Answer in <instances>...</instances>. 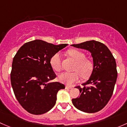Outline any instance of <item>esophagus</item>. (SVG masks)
Here are the masks:
<instances>
[{
    "label": "esophagus",
    "instance_id": "esophagus-1",
    "mask_svg": "<svg viewBox=\"0 0 127 127\" xmlns=\"http://www.w3.org/2000/svg\"><path fill=\"white\" fill-rule=\"evenodd\" d=\"M65 87H66V89H71L73 88L72 86H68V85H66V86H65Z\"/></svg>",
    "mask_w": 127,
    "mask_h": 127
}]
</instances>
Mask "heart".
Masks as SVG:
<instances>
[{
	"label": "heart",
	"instance_id": "obj_1",
	"mask_svg": "<svg viewBox=\"0 0 127 127\" xmlns=\"http://www.w3.org/2000/svg\"><path fill=\"white\" fill-rule=\"evenodd\" d=\"M68 54L76 61L73 72H64L59 76V80L61 83L71 84L78 81L81 76L83 79H87L92 74L94 70V63L91 59L86 57L83 52L75 49L68 51ZM50 65L52 68L56 71H60L62 68L61 56L59 53H55L51 57Z\"/></svg>",
	"mask_w": 127,
	"mask_h": 127
}]
</instances>
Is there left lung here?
Instances as JSON below:
<instances>
[{
  "label": "left lung",
  "instance_id": "1",
  "mask_svg": "<svg viewBox=\"0 0 127 127\" xmlns=\"http://www.w3.org/2000/svg\"><path fill=\"white\" fill-rule=\"evenodd\" d=\"M71 46L91 53L94 70L89 79L83 86L75 87L80 95L72 99L73 105L85 112L94 113L101 110L111 98L117 78L116 62L108 47L91 40Z\"/></svg>",
  "mask_w": 127,
  "mask_h": 127
}]
</instances>
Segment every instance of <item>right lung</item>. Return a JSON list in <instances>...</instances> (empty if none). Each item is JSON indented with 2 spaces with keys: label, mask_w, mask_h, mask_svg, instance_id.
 Listing matches in <instances>:
<instances>
[{
  "label": "right lung",
  "mask_w": 127,
  "mask_h": 127,
  "mask_svg": "<svg viewBox=\"0 0 127 127\" xmlns=\"http://www.w3.org/2000/svg\"><path fill=\"white\" fill-rule=\"evenodd\" d=\"M67 46L36 40L26 43L14 57L10 79L17 100L32 114H42L55 105L57 94L65 89L59 82L49 83L56 77L50 65L51 57Z\"/></svg>",
  "instance_id": "right-lung-1"
}]
</instances>
